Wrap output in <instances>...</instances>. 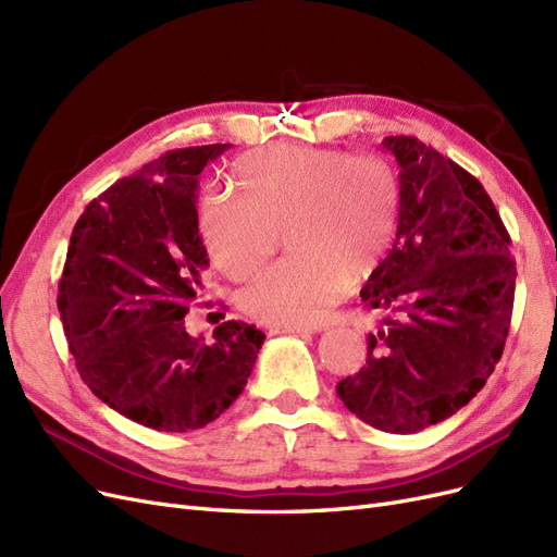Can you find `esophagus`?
Wrapping results in <instances>:
<instances>
[{
    "label": "esophagus",
    "mask_w": 557,
    "mask_h": 557,
    "mask_svg": "<svg viewBox=\"0 0 557 557\" xmlns=\"http://www.w3.org/2000/svg\"><path fill=\"white\" fill-rule=\"evenodd\" d=\"M272 334H311L313 327H305V325H276L269 330Z\"/></svg>",
    "instance_id": "obj_1"
}]
</instances>
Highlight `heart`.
Here are the masks:
<instances>
[{
	"instance_id": "1",
	"label": "heart",
	"mask_w": 557,
	"mask_h": 557,
	"mask_svg": "<svg viewBox=\"0 0 557 557\" xmlns=\"http://www.w3.org/2000/svg\"><path fill=\"white\" fill-rule=\"evenodd\" d=\"M397 221V185L372 156L276 144L237 164V197H205L197 223L213 262L248 278L285 230L293 252L252 281L242 305L267 325H313L348 283L372 274Z\"/></svg>"
}]
</instances>
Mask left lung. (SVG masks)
Listing matches in <instances>:
<instances>
[{
	"mask_svg": "<svg viewBox=\"0 0 557 557\" xmlns=\"http://www.w3.org/2000/svg\"><path fill=\"white\" fill-rule=\"evenodd\" d=\"M399 166L397 234L360 297L376 313L367 362L336 385L348 411L391 434L458 413L507 342L516 262L483 185L416 137H385Z\"/></svg>",
	"mask_w": 557,
	"mask_h": 557,
	"instance_id": "obj_1",
	"label": "left lung"
}]
</instances>
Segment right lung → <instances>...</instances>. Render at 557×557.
I'll return each mask as SVG.
<instances>
[{"label":"right lung","instance_id":"add662e5","mask_svg":"<svg viewBox=\"0 0 557 557\" xmlns=\"http://www.w3.org/2000/svg\"><path fill=\"white\" fill-rule=\"evenodd\" d=\"M230 144L170 150L81 213L58 309L81 379L121 416L158 432L209 425L237 399L264 334L218 325L213 342L185 330L209 267L197 223L199 174Z\"/></svg>","mask_w":557,"mask_h":557}]
</instances>
